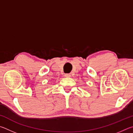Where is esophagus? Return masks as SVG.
Masks as SVG:
<instances>
[{
  "mask_svg": "<svg viewBox=\"0 0 133 133\" xmlns=\"http://www.w3.org/2000/svg\"><path fill=\"white\" fill-rule=\"evenodd\" d=\"M64 76H65V77H69V76H71V75H70V74H65Z\"/></svg>",
  "mask_w": 133,
  "mask_h": 133,
  "instance_id": "1",
  "label": "esophagus"
}]
</instances>
